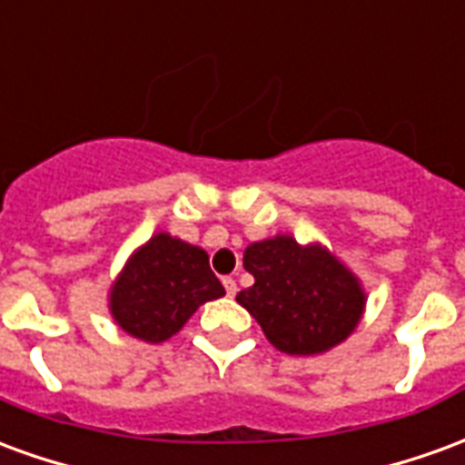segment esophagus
I'll return each mask as SVG.
<instances>
[{"label":"esophagus","instance_id":"obj_1","mask_svg":"<svg viewBox=\"0 0 465 465\" xmlns=\"http://www.w3.org/2000/svg\"><path fill=\"white\" fill-rule=\"evenodd\" d=\"M223 289H226L229 296H236V292H239V289H236V282H233L232 276H223Z\"/></svg>","mask_w":465,"mask_h":465}]
</instances>
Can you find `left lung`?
I'll list each match as a JSON object with an SVG mask.
<instances>
[{"label":"left lung","instance_id":"obj_1","mask_svg":"<svg viewBox=\"0 0 465 465\" xmlns=\"http://www.w3.org/2000/svg\"><path fill=\"white\" fill-rule=\"evenodd\" d=\"M243 269L253 276V286L236 293V302L282 353H326L363 319V283L323 243H299L289 233H276L246 246Z\"/></svg>","mask_w":465,"mask_h":465}]
</instances>
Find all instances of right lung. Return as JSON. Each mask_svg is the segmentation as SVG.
Listing matches in <instances>:
<instances>
[{
    "label": "right lung",
    "mask_w": 465,
    "mask_h": 465,
    "mask_svg": "<svg viewBox=\"0 0 465 465\" xmlns=\"http://www.w3.org/2000/svg\"><path fill=\"white\" fill-rule=\"evenodd\" d=\"M223 293L202 246L159 232L126 259L106 299L122 331L139 341L163 343L182 331L202 303Z\"/></svg>",
    "instance_id": "1"
}]
</instances>
